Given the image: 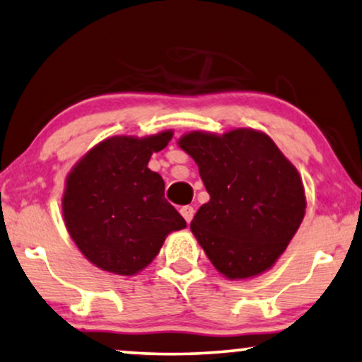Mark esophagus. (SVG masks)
Here are the masks:
<instances>
[{"label":"esophagus","mask_w":362,"mask_h":362,"mask_svg":"<svg viewBox=\"0 0 362 362\" xmlns=\"http://www.w3.org/2000/svg\"><path fill=\"white\" fill-rule=\"evenodd\" d=\"M180 212H181V216L185 217L186 222L189 223L191 220H192V217H194V207H191V206H185V207H181V209H180Z\"/></svg>","instance_id":"esophagus-1"}]
</instances>
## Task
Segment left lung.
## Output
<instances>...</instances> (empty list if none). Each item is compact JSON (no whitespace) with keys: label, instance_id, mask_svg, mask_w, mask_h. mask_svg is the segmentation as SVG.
<instances>
[{"label":"left lung","instance_id":"1","mask_svg":"<svg viewBox=\"0 0 362 362\" xmlns=\"http://www.w3.org/2000/svg\"><path fill=\"white\" fill-rule=\"evenodd\" d=\"M209 192L191 232L220 274L251 279L271 269L305 216L298 171L268 134L192 130L177 140Z\"/></svg>","mask_w":362,"mask_h":362}]
</instances>
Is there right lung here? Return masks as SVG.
Masks as SVG:
<instances>
[{
	"label": "right lung",
	"instance_id": "1",
	"mask_svg": "<svg viewBox=\"0 0 362 362\" xmlns=\"http://www.w3.org/2000/svg\"><path fill=\"white\" fill-rule=\"evenodd\" d=\"M173 130L146 137L114 135L81 156L66 175L62 212L83 256L119 276L145 269L171 232L186 227L163 197L165 181L148 168L150 156Z\"/></svg>",
	"mask_w": 362,
	"mask_h": 362
}]
</instances>
